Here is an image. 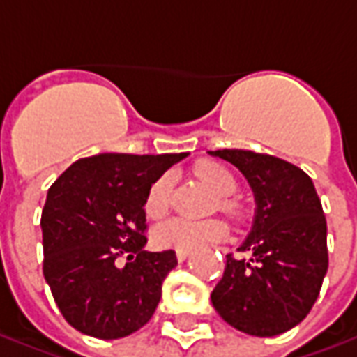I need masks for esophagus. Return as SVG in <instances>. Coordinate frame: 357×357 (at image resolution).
Listing matches in <instances>:
<instances>
[{"mask_svg": "<svg viewBox=\"0 0 357 357\" xmlns=\"http://www.w3.org/2000/svg\"><path fill=\"white\" fill-rule=\"evenodd\" d=\"M187 256H189V250H178V252H176V258H178L179 262H183Z\"/></svg>", "mask_w": 357, "mask_h": 357, "instance_id": "34e87169", "label": "esophagus"}]
</instances>
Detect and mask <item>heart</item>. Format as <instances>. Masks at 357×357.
<instances>
[{
    "mask_svg": "<svg viewBox=\"0 0 357 357\" xmlns=\"http://www.w3.org/2000/svg\"><path fill=\"white\" fill-rule=\"evenodd\" d=\"M197 176L212 187V191L220 197V208L229 216H239L241 204L231 195L239 189V179L225 164L204 160L197 164ZM172 193H174V174L166 172L155 183L149 187L145 197V214L153 220L162 218L172 206ZM155 247L168 248V250H195L220 243L227 237V225L222 220H206V222H193L185 218H172L158 224L151 233Z\"/></svg>",
    "mask_w": 357,
    "mask_h": 357,
    "instance_id": "1",
    "label": "heart"
}]
</instances>
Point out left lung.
I'll use <instances>...</instances> for the list:
<instances>
[{"instance_id": "8db88e82", "label": "left lung", "mask_w": 357, "mask_h": 357, "mask_svg": "<svg viewBox=\"0 0 357 357\" xmlns=\"http://www.w3.org/2000/svg\"><path fill=\"white\" fill-rule=\"evenodd\" d=\"M212 155L235 164L255 191L252 231L225 256L212 304L222 319L252 337L298 325L315 304L329 268L327 222L312 178L283 158L243 149Z\"/></svg>"}]
</instances>
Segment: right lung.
I'll return each instance as SVG.
<instances>
[{"label": "right lung", "mask_w": 357, "mask_h": 357, "mask_svg": "<svg viewBox=\"0 0 357 357\" xmlns=\"http://www.w3.org/2000/svg\"><path fill=\"white\" fill-rule=\"evenodd\" d=\"M179 155L80 158L50 187L42 210L43 277L66 321L89 337L132 335L153 317L174 250L149 252L145 197Z\"/></svg>", "instance_id": "1"}]
</instances>
